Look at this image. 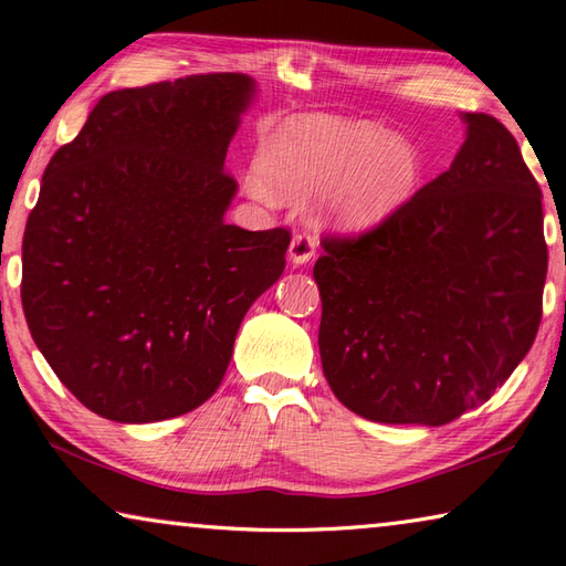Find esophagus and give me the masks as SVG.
Instances as JSON below:
<instances>
[{
    "label": "esophagus",
    "instance_id": "1",
    "mask_svg": "<svg viewBox=\"0 0 566 566\" xmlns=\"http://www.w3.org/2000/svg\"><path fill=\"white\" fill-rule=\"evenodd\" d=\"M316 255V235L302 231L292 238L290 245V258L294 264H306L311 258Z\"/></svg>",
    "mask_w": 566,
    "mask_h": 566
}]
</instances>
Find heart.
<instances>
[{"label":"heart","instance_id":"heart-1","mask_svg":"<svg viewBox=\"0 0 566 566\" xmlns=\"http://www.w3.org/2000/svg\"><path fill=\"white\" fill-rule=\"evenodd\" d=\"M260 172L280 197H304L335 182L331 213L359 231L403 207L418 185L420 158L411 140L371 124L306 118L270 138Z\"/></svg>","mask_w":566,"mask_h":566}]
</instances>
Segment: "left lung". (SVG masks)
Masks as SVG:
<instances>
[{"label":"left lung","instance_id":"1","mask_svg":"<svg viewBox=\"0 0 566 566\" xmlns=\"http://www.w3.org/2000/svg\"><path fill=\"white\" fill-rule=\"evenodd\" d=\"M448 172L314 264L323 375L375 423L444 426L486 403L543 318V191L511 130L464 114Z\"/></svg>","mask_w":566,"mask_h":566}]
</instances>
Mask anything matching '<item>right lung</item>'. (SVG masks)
<instances>
[{"mask_svg":"<svg viewBox=\"0 0 566 566\" xmlns=\"http://www.w3.org/2000/svg\"><path fill=\"white\" fill-rule=\"evenodd\" d=\"M252 87L216 72L109 92L45 167L21 245L23 316L57 379L102 418L195 411L284 272L290 228L223 221L238 187L223 160Z\"/></svg>","mask_w":566,"mask_h":566,"instance_id":"right-lung-1","label":"right lung"}]
</instances>
